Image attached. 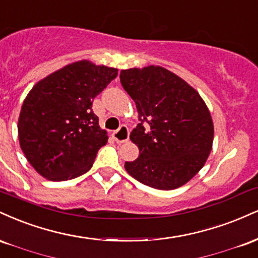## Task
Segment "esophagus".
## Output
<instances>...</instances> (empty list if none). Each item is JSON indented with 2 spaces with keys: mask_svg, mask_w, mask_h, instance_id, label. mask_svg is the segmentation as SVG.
Returning a JSON list of instances; mask_svg holds the SVG:
<instances>
[{
  "mask_svg": "<svg viewBox=\"0 0 258 258\" xmlns=\"http://www.w3.org/2000/svg\"><path fill=\"white\" fill-rule=\"evenodd\" d=\"M112 136H113L114 141L118 142V144H122V142L129 140V129L125 125H120L119 129L113 132Z\"/></svg>",
  "mask_w": 258,
  "mask_h": 258,
  "instance_id": "34e87169",
  "label": "esophagus"
}]
</instances>
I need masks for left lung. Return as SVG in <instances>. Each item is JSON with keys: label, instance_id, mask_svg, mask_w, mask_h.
I'll list each match as a JSON object with an SVG mask.
<instances>
[{"label": "left lung", "instance_id": "left-lung-1", "mask_svg": "<svg viewBox=\"0 0 258 258\" xmlns=\"http://www.w3.org/2000/svg\"><path fill=\"white\" fill-rule=\"evenodd\" d=\"M119 78L140 119L130 134L140 154L125 162V170L157 189L187 183L213 147L214 124L205 102L182 78L160 66L122 70Z\"/></svg>", "mask_w": 258, "mask_h": 258}]
</instances>
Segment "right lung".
I'll list each match as a JSON object with an SVG mask.
<instances>
[{"label":"right lung","instance_id":"add662e5","mask_svg":"<svg viewBox=\"0 0 258 258\" xmlns=\"http://www.w3.org/2000/svg\"><path fill=\"white\" fill-rule=\"evenodd\" d=\"M118 70L77 61L39 81L20 111V147L35 170L51 181L86 174L107 142L92 105Z\"/></svg>","mask_w":258,"mask_h":258}]
</instances>
